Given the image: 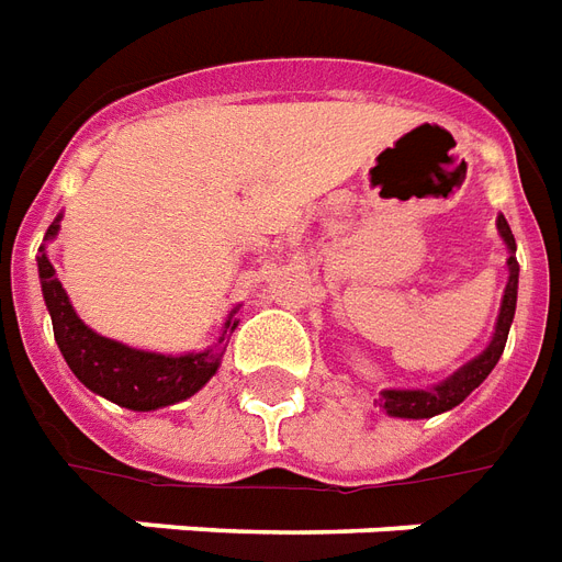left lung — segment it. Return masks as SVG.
<instances>
[{"instance_id": "obj_1", "label": "left lung", "mask_w": 562, "mask_h": 562, "mask_svg": "<svg viewBox=\"0 0 562 562\" xmlns=\"http://www.w3.org/2000/svg\"><path fill=\"white\" fill-rule=\"evenodd\" d=\"M497 235L506 244V270H509V280H506V289H503L501 297V313H497V322H494V334L488 339V345L482 348L480 355L468 360L464 366H459L450 378H443L440 384H431L426 390H381V398L378 405L384 411L386 417H402V419H429L438 417L443 411H452L456 405H461L464 398L471 396L473 390L492 375V369L501 360L503 348H506V336H509V327H513L515 318V301H518V261H515V238L513 228L506 223L503 214H497Z\"/></svg>"}]
</instances>
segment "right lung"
Listing matches in <instances>:
<instances>
[{
    "instance_id": "obj_1",
    "label": "right lung",
    "mask_w": 562,
    "mask_h": 562,
    "mask_svg": "<svg viewBox=\"0 0 562 562\" xmlns=\"http://www.w3.org/2000/svg\"><path fill=\"white\" fill-rule=\"evenodd\" d=\"M59 228L61 214L49 223L44 244L37 249V277H41V294L47 303V313L53 318L56 345L65 363L70 366V372L80 378V384L127 411H157L184 402L217 375L228 336L238 327L235 313L240 306L228 313L223 334L205 351L160 355V351H145V348H133L110 336L94 334L77 315L47 256V244L59 235Z\"/></svg>"
}]
</instances>
